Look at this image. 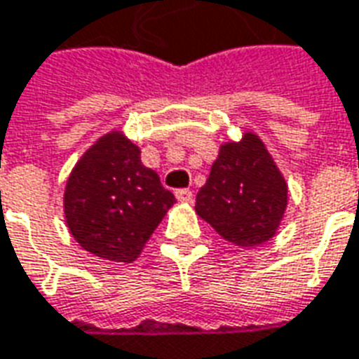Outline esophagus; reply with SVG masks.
Returning a JSON list of instances; mask_svg holds the SVG:
<instances>
[{
	"label": "esophagus",
	"instance_id": "1",
	"mask_svg": "<svg viewBox=\"0 0 359 359\" xmlns=\"http://www.w3.org/2000/svg\"><path fill=\"white\" fill-rule=\"evenodd\" d=\"M175 199L180 201V203H191L193 193L189 191V189H177V191H175Z\"/></svg>",
	"mask_w": 359,
	"mask_h": 359
}]
</instances>
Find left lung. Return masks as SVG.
<instances>
[{"label": "left lung", "instance_id": "obj_1", "mask_svg": "<svg viewBox=\"0 0 359 359\" xmlns=\"http://www.w3.org/2000/svg\"><path fill=\"white\" fill-rule=\"evenodd\" d=\"M286 207L288 184L253 131L220 144L195 199V212L238 248H255L274 238Z\"/></svg>", "mask_w": 359, "mask_h": 359}]
</instances>
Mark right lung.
I'll return each instance as SVG.
<instances>
[{
    "label": "right lung",
    "instance_id": "1",
    "mask_svg": "<svg viewBox=\"0 0 359 359\" xmlns=\"http://www.w3.org/2000/svg\"><path fill=\"white\" fill-rule=\"evenodd\" d=\"M175 197L141 162L121 129L102 135L71 170L63 193L67 230L93 255L133 263Z\"/></svg>",
    "mask_w": 359,
    "mask_h": 359
}]
</instances>
